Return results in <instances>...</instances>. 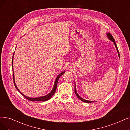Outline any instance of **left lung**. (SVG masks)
<instances>
[{"label": "left lung", "instance_id": "left-lung-1", "mask_svg": "<svg viewBox=\"0 0 130 130\" xmlns=\"http://www.w3.org/2000/svg\"><path fill=\"white\" fill-rule=\"evenodd\" d=\"M107 36L108 38H109V39H110V40H111V41H112V42L113 43L114 45H115V47H116V50H117V53H118V55L119 58H120V56H119V51H118V48H117V45H116V43H115V39H114L113 37H112V35H111V34H110V33H107ZM75 93L76 94V95H77V96L78 98L81 101H83V102H86V103H91V102H94V101H89V100H85V99H83L82 98H81L78 94V93H77L76 90V84H75Z\"/></svg>", "mask_w": 130, "mask_h": 130}]
</instances>
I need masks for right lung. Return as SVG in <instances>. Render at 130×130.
I'll return each instance as SVG.
<instances>
[{
    "label": "right lung",
    "mask_w": 130,
    "mask_h": 130,
    "mask_svg": "<svg viewBox=\"0 0 130 130\" xmlns=\"http://www.w3.org/2000/svg\"><path fill=\"white\" fill-rule=\"evenodd\" d=\"M14 54H13V59H12V68H13V57H14ZM65 72L64 71H63V72H62L61 74H60L58 77H56V78L55 79V81L54 82V86H53V89L52 90V91H51V92L50 93H48V94L47 95H45V96H40V97H37V98H30V97H28V96H27L24 95V94H23L18 89V88L17 87L16 84H15V78H14V71H13V80H14V85H15V87H16V89H17V90L23 96H24L26 99H27L28 100H30V101H47L48 100H49L50 99H51L52 98V96L54 94L55 92L56 91V87H57V85H58V80L60 78V77L63 75L64 73Z\"/></svg>",
    "instance_id": "add662e5"
}]
</instances>
